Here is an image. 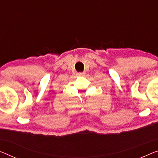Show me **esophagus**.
Masks as SVG:
<instances>
[{
    "mask_svg": "<svg viewBox=\"0 0 158 158\" xmlns=\"http://www.w3.org/2000/svg\"><path fill=\"white\" fill-rule=\"evenodd\" d=\"M77 75H78L79 77H82V76H84L85 75V73L84 72H78L77 74Z\"/></svg>",
    "mask_w": 158,
    "mask_h": 158,
    "instance_id": "obj_1",
    "label": "esophagus"
}]
</instances>
